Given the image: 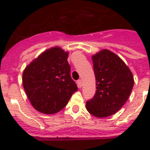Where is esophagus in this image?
<instances>
[{"instance_id":"obj_1","label":"esophagus","mask_w":150,"mask_h":150,"mask_svg":"<svg viewBox=\"0 0 150 150\" xmlns=\"http://www.w3.org/2000/svg\"><path fill=\"white\" fill-rule=\"evenodd\" d=\"M77 84H78V87L79 88H81L82 87V80L81 79H78V80H77Z\"/></svg>"}]
</instances>
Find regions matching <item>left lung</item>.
I'll list each match as a JSON object with an SVG mask.
<instances>
[{"label":"left lung","instance_id":"left-lung-1","mask_svg":"<svg viewBox=\"0 0 150 150\" xmlns=\"http://www.w3.org/2000/svg\"><path fill=\"white\" fill-rule=\"evenodd\" d=\"M96 76V94L87 101L91 115L108 117L119 111L129 97L133 87L132 72L125 63L108 50L92 56Z\"/></svg>","mask_w":150,"mask_h":150}]
</instances>
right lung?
<instances>
[{
	"label": "right lung",
	"instance_id": "add662e5",
	"mask_svg": "<svg viewBox=\"0 0 150 150\" xmlns=\"http://www.w3.org/2000/svg\"><path fill=\"white\" fill-rule=\"evenodd\" d=\"M68 53L54 47L28 65L23 72V87L36 110L53 114L62 110L78 87L71 77Z\"/></svg>",
	"mask_w": 150,
	"mask_h": 150
}]
</instances>
